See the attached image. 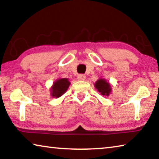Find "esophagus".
I'll use <instances>...</instances> for the list:
<instances>
[{
  "instance_id": "1",
  "label": "esophagus",
  "mask_w": 159,
  "mask_h": 159,
  "mask_svg": "<svg viewBox=\"0 0 159 159\" xmlns=\"http://www.w3.org/2000/svg\"><path fill=\"white\" fill-rule=\"evenodd\" d=\"M77 79L79 80H81V81H83V80H85V76L83 74H79L77 77Z\"/></svg>"
}]
</instances>
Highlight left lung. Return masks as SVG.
Instances as JSON below:
<instances>
[{
	"instance_id": "obj_1",
	"label": "left lung",
	"mask_w": 159,
	"mask_h": 159,
	"mask_svg": "<svg viewBox=\"0 0 159 159\" xmlns=\"http://www.w3.org/2000/svg\"><path fill=\"white\" fill-rule=\"evenodd\" d=\"M95 87L102 95L109 96L111 92V86L105 79H99L95 83Z\"/></svg>"
}]
</instances>
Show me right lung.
Segmentation results:
<instances>
[{
	"label": "right lung",
	"instance_id": "add662e5",
	"mask_svg": "<svg viewBox=\"0 0 159 159\" xmlns=\"http://www.w3.org/2000/svg\"><path fill=\"white\" fill-rule=\"evenodd\" d=\"M70 85L68 79H60L53 83L51 87V95L53 98H58L66 92Z\"/></svg>",
	"mask_w": 159,
	"mask_h": 159
}]
</instances>
